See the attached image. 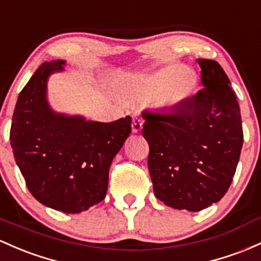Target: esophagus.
Segmentation results:
<instances>
[{
	"label": "esophagus",
	"mask_w": 261,
	"mask_h": 261,
	"mask_svg": "<svg viewBox=\"0 0 261 261\" xmlns=\"http://www.w3.org/2000/svg\"><path fill=\"white\" fill-rule=\"evenodd\" d=\"M142 128V120L141 117L134 115L133 116V131L134 133H140Z\"/></svg>",
	"instance_id": "esophagus-1"
}]
</instances>
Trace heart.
<instances>
[{
    "mask_svg": "<svg viewBox=\"0 0 261 261\" xmlns=\"http://www.w3.org/2000/svg\"><path fill=\"white\" fill-rule=\"evenodd\" d=\"M142 87L148 93L160 91V105L176 108L183 104L196 90L197 76L182 65H173L146 79Z\"/></svg>",
    "mask_w": 261,
    "mask_h": 261,
    "instance_id": "b5f03b06",
    "label": "heart"
}]
</instances>
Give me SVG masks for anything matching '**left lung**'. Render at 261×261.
Wrapping results in <instances>:
<instances>
[{
	"label": "left lung",
	"instance_id": "1",
	"mask_svg": "<svg viewBox=\"0 0 261 261\" xmlns=\"http://www.w3.org/2000/svg\"><path fill=\"white\" fill-rule=\"evenodd\" d=\"M203 88L170 113L144 111L154 196L174 210L199 212L224 197L243 146L240 108L216 61L198 59Z\"/></svg>",
	"mask_w": 261,
	"mask_h": 261
}]
</instances>
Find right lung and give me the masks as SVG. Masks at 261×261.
Masks as SVG:
<instances>
[{
  "label": "right lung",
  "instance_id": "add662e5",
  "mask_svg": "<svg viewBox=\"0 0 261 261\" xmlns=\"http://www.w3.org/2000/svg\"><path fill=\"white\" fill-rule=\"evenodd\" d=\"M63 61L44 62L22 89L13 111L10 140L31 194L64 213H80L107 196L109 168L131 133V117L87 121L50 110L47 79Z\"/></svg>",
  "mask_w": 261,
  "mask_h": 261
}]
</instances>
